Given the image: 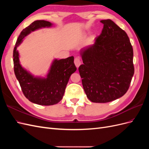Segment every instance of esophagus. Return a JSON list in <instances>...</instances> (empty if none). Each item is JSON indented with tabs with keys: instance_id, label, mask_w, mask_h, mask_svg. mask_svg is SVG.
Masks as SVG:
<instances>
[{
	"instance_id": "34e87169",
	"label": "esophagus",
	"mask_w": 149,
	"mask_h": 149,
	"mask_svg": "<svg viewBox=\"0 0 149 149\" xmlns=\"http://www.w3.org/2000/svg\"><path fill=\"white\" fill-rule=\"evenodd\" d=\"M74 64L76 65V66L78 68L80 65H81V60H80V58L79 57H76L75 59H74Z\"/></svg>"
}]
</instances>
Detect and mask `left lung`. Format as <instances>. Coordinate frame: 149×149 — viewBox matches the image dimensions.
Returning <instances> with one entry per match:
<instances>
[{"mask_svg": "<svg viewBox=\"0 0 149 149\" xmlns=\"http://www.w3.org/2000/svg\"><path fill=\"white\" fill-rule=\"evenodd\" d=\"M92 45L81 49L79 67L83 89L93 102L105 103L126 93L134 73L133 49L125 31L110 19Z\"/></svg>", "mask_w": 149, "mask_h": 149, "instance_id": "left-lung-1", "label": "left lung"}]
</instances>
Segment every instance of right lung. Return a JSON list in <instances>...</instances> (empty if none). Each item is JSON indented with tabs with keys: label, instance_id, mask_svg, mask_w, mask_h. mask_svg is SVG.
<instances>
[{
	"label": "right lung",
	"instance_id": "1",
	"mask_svg": "<svg viewBox=\"0 0 149 149\" xmlns=\"http://www.w3.org/2000/svg\"><path fill=\"white\" fill-rule=\"evenodd\" d=\"M52 26L53 24L46 20L33 22L22 31L13 52L15 74L22 92L30 102L42 106L56 104L62 100L70 76L76 70L74 57L60 60L55 58L45 77H42L33 75L22 66L17 47L32 31Z\"/></svg>",
	"mask_w": 149,
	"mask_h": 149
}]
</instances>
